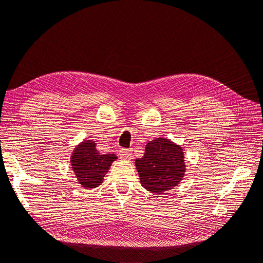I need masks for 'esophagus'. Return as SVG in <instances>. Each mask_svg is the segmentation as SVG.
I'll use <instances>...</instances> for the list:
<instances>
[{"label":"esophagus","instance_id":"34e87169","mask_svg":"<svg viewBox=\"0 0 263 263\" xmlns=\"http://www.w3.org/2000/svg\"><path fill=\"white\" fill-rule=\"evenodd\" d=\"M118 156H119V158L122 159V160H130L133 154H132V150L123 148V149L119 150Z\"/></svg>","mask_w":263,"mask_h":263}]
</instances>
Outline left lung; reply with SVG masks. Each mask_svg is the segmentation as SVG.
<instances>
[{
    "mask_svg": "<svg viewBox=\"0 0 263 263\" xmlns=\"http://www.w3.org/2000/svg\"><path fill=\"white\" fill-rule=\"evenodd\" d=\"M135 163L141 185L156 194H163L177 186L185 172L182 147L165 138L149 141L144 157L136 159Z\"/></svg>",
    "mask_w": 263,
    "mask_h": 263,
    "instance_id": "1",
    "label": "left lung"
}]
</instances>
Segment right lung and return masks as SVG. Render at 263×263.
Wrapping results in <instances>:
<instances>
[{"label":"right lung","mask_w":263,"mask_h":263,"mask_svg":"<svg viewBox=\"0 0 263 263\" xmlns=\"http://www.w3.org/2000/svg\"><path fill=\"white\" fill-rule=\"evenodd\" d=\"M95 146L97 144L92 140H85L74 149L71 156L72 170L79 183L85 189L99 186L110 164L117 159L114 154L101 155Z\"/></svg>","instance_id":"right-lung-1"}]
</instances>
